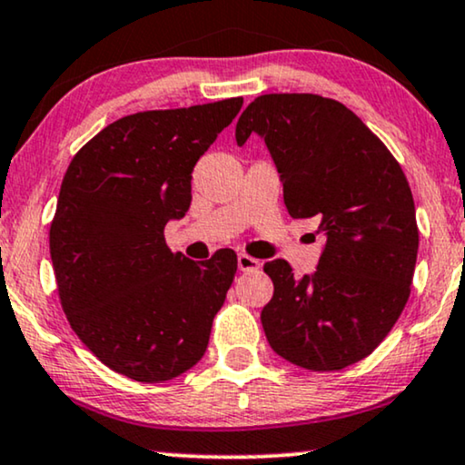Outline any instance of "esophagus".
Wrapping results in <instances>:
<instances>
[{
    "label": "esophagus",
    "instance_id": "esophagus-1",
    "mask_svg": "<svg viewBox=\"0 0 465 465\" xmlns=\"http://www.w3.org/2000/svg\"><path fill=\"white\" fill-rule=\"evenodd\" d=\"M237 264H239V271H256V269H260V266H262V262H260L258 258L247 256V253H239Z\"/></svg>",
    "mask_w": 465,
    "mask_h": 465
}]
</instances>
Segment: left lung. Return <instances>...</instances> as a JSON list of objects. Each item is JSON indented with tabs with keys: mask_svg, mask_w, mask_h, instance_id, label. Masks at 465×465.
<instances>
[{
	"mask_svg": "<svg viewBox=\"0 0 465 465\" xmlns=\"http://www.w3.org/2000/svg\"><path fill=\"white\" fill-rule=\"evenodd\" d=\"M264 139L292 218H317L326 245L313 275L285 260L264 272L262 309L272 351L307 371H341L371 355L411 294L419 231L404 171L385 143L339 101L262 94L241 114L237 143Z\"/></svg>",
	"mask_w": 465,
	"mask_h": 465,
	"instance_id": "obj_1",
	"label": "left lung"
}]
</instances>
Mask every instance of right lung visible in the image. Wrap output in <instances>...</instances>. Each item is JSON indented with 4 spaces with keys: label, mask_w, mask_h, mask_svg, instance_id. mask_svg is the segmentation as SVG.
<instances>
[{
    "label": "right lung",
    "mask_w": 465,
    "mask_h": 465,
    "mask_svg": "<svg viewBox=\"0 0 465 465\" xmlns=\"http://www.w3.org/2000/svg\"><path fill=\"white\" fill-rule=\"evenodd\" d=\"M243 99L131 114L82 145L63 177L50 258L69 326L114 372L180 377L205 355L237 253L193 262L164 243L193 201V169Z\"/></svg>",
    "instance_id": "1"
}]
</instances>
